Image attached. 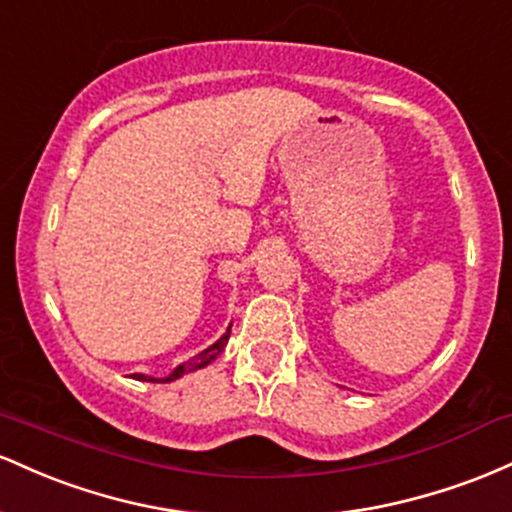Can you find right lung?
I'll return each mask as SVG.
<instances>
[{"label": "right lung", "instance_id": "1", "mask_svg": "<svg viewBox=\"0 0 512 512\" xmlns=\"http://www.w3.org/2000/svg\"><path fill=\"white\" fill-rule=\"evenodd\" d=\"M229 331H232V324L227 326V331L222 333L220 338H217L215 343H212L210 348H205V350H200L198 355H193V358H188L186 363H181V365H176L174 370L169 372V375L166 377H152V375H142V372H135V375H130L132 380H140V382H174V380H179V377H183V375H188V372H195V370H203V367H208L212 360L217 358V355L222 353V350H225V346H227V341H229Z\"/></svg>", "mask_w": 512, "mask_h": 512}]
</instances>
